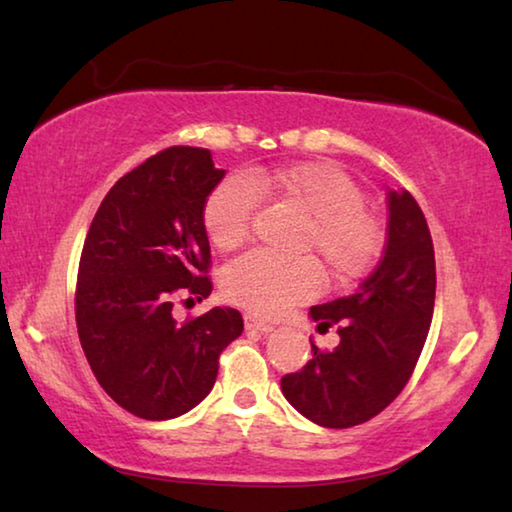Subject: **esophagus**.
Wrapping results in <instances>:
<instances>
[{
	"instance_id": "obj_1",
	"label": "esophagus",
	"mask_w": 512,
	"mask_h": 512,
	"mask_svg": "<svg viewBox=\"0 0 512 512\" xmlns=\"http://www.w3.org/2000/svg\"><path fill=\"white\" fill-rule=\"evenodd\" d=\"M244 320H246V329H257V332H262V334L273 332V325H268V323H264V320H259L255 316H246Z\"/></svg>"
}]
</instances>
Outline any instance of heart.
<instances>
[{
    "label": "heart",
    "mask_w": 512,
    "mask_h": 512,
    "mask_svg": "<svg viewBox=\"0 0 512 512\" xmlns=\"http://www.w3.org/2000/svg\"><path fill=\"white\" fill-rule=\"evenodd\" d=\"M257 194L305 216L298 253H314L336 284L361 277L375 264L381 225L363 205V189L327 162H298L223 178L203 203V228L219 250H235L250 232ZM225 298L262 316H277L316 296L320 273L309 257H275L253 250L223 268Z\"/></svg>",
    "instance_id": "b5f03b06"
}]
</instances>
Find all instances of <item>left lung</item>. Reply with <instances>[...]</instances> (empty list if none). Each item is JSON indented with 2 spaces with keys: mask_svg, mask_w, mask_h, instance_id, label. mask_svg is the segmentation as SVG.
<instances>
[{
  "mask_svg": "<svg viewBox=\"0 0 512 512\" xmlns=\"http://www.w3.org/2000/svg\"><path fill=\"white\" fill-rule=\"evenodd\" d=\"M384 257L348 298L309 309L323 334L341 343L282 377L287 402L307 420L348 429L375 418L409 381L427 341L436 300V257L427 219L406 189H388Z\"/></svg>",
  "mask_w": 512,
  "mask_h": 512,
  "instance_id": "1",
  "label": "left lung"
}]
</instances>
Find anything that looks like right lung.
Returning <instances> with one entry per match:
<instances>
[{"instance_id": "obj_1", "label": "right lung", "mask_w": 512, "mask_h": 512, "mask_svg": "<svg viewBox=\"0 0 512 512\" xmlns=\"http://www.w3.org/2000/svg\"><path fill=\"white\" fill-rule=\"evenodd\" d=\"M212 153L171 146L121 176L85 237L76 325L94 377L121 409L171 420L210 395L219 354L244 332L232 307L180 325L173 293L207 298L203 203L221 183Z\"/></svg>"}]
</instances>
